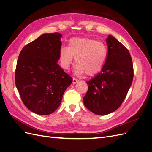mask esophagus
Segmentation results:
<instances>
[{
	"mask_svg": "<svg viewBox=\"0 0 152 152\" xmlns=\"http://www.w3.org/2000/svg\"><path fill=\"white\" fill-rule=\"evenodd\" d=\"M79 81V79H75V78H73V81H72V82H73V84H76L77 82H78Z\"/></svg>",
	"mask_w": 152,
	"mask_h": 152,
	"instance_id": "34e87169",
	"label": "esophagus"
}]
</instances>
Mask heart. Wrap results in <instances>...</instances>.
<instances>
[{"label": "heart", "mask_w": 152, "mask_h": 152, "mask_svg": "<svg viewBox=\"0 0 152 152\" xmlns=\"http://www.w3.org/2000/svg\"><path fill=\"white\" fill-rule=\"evenodd\" d=\"M106 45L100 41L89 38H73L68 47L63 46L59 50L61 66L68 70L75 58L76 73H86L89 76L97 74L102 70L107 57Z\"/></svg>", "instance_id": "1"}]
</instances>
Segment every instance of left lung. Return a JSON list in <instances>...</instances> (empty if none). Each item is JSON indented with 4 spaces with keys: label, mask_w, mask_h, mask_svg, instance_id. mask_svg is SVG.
Returning <instances> with one entry per match:
<instances>
[{
    "label": "left lung",
    "mask_w": 152,
    "mask_h": 152,
    "mask_svg": "<svg viewBox=\"0 0 152 152\" xmlns=\"http://www.w3.org/2000/svg\"><path fill=\"white\" fill-rule=\"evenodd\" d=\"M108 54L102 70L87 81L88 91L83 98L91 112L104 115L121 107L132 84L134 70L128 49L112 35L106 40Z\"/></svg>",
    "instance_id": "left-lung-1"
}]
</instances>
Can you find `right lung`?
<instances>
[{"mask_svg":"<svg viewBox=\"0 0 152 152\" xmlns=\"http://www.w3.org/2000/svg\"><path fill=\"white\" fill-rule=\"evenodd\" d=\"M62 35L42 34L26 44L18 57L15 84L25 107L38 115H48L60 105L72 78L58 64Z\"/></svg>","mask_w":152,"mask_h":152,"instance_id":"1","label":"right lung"}]
</instances>
